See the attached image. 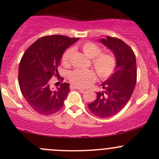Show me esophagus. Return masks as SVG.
<instances>
[{
	"instance_id": "34e87169",
	"label": "esophagus",
	"mask_w": 159,
	"mask_h": 159,
	"mask_svg": "<svg viewBox=\"0 0 159 159\" xmlns=\"http://www.w3.org/2000/svg\"><path fill=\"white\" fill-rule=\"evenodd\" d=\"M70 89H76V90H81V92H84V89H82V88H81V87H76V86H73V85H71L70 86Z\"/></svg>"
}]
</instances>
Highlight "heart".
Masks as SVG:
<instances>
[{
	"label": "heart",
	"mask_w": 159,
	"mask_h": 159,
	"mask_svg": "<svg viewBox=\"0 0 159 159\" xmlns=\"http://www.w3.org/2000/svg\"><path fill=\"white\" fill-rule=\"evenodd\" d=\"M81 48L89 58L92 59V65L98 75L102 79H107L114 73L116 62L111 54L101 53L100 47L93 42H86L81 45ZM72 49L66 50L62 56V62L64 64L69 63ZM68 78L72 84L78 87H86L90 85L96 78L95 72L91 69H75L68 73Z\"/></svg>",
	"instance_id": "1"
}]
</instances>
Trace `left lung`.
Masks as SVG:
<instances>
[{
    "mask_svg": "<svg viewBox=\"0 0 159 159\" xmlns=\"http://www.w3.org/2000/svg\"><path fill=\"white\" fill-rule=\"evenodd\" d=\"M99 42L112 51L116 66L112 75L102 84L104 90L96 93L97 97L88 107L96 116L107 118L120 112L132 96L137 81L136 59L123 40L107 36Z\"/></svg>",
    "mask_w": 159,
    "mask_h": 159,
    "instance_id": "left-lung-1",
    "label": "left lung"
}]
</instances>
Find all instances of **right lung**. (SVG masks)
<instances>
[{
	"instance_id": "1",
	"label": "right lung",
	"mask_w": 159,
	"mask_h": 159,
	"mask_svg": "<svg viewBox=\"0 0 159 159\" xmlns=\"http://www.w3.org/2000/svg\"><path fill=\"white\" fill-rule=\"evenodd\" d=\"M78 39L62 35L45 36L36 40L23 54L19 68L20 90L38 114L51 115L63 107L70 91L69 84H61L53 90L50 79L59 75L57 67L63 52Z\"/></svg>"
}]
</instances>
